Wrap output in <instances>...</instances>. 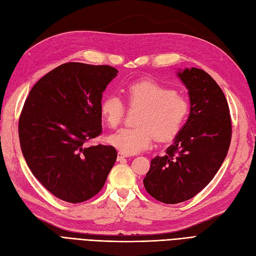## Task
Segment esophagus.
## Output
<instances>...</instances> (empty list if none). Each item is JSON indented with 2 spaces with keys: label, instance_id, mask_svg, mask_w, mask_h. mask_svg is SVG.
Segmentation results:
<instances>
[{
  "label": "esophagus",
  "instance_id": "esophagus-1",
  "mask_svg": "<svg viewBox=\"0 0 256 256\" xmlns=\"http://www.w3.org/2000/svg\"><path fill=\"white\" fill-rule=\"evenodd\" d=\"M128 156L126 154L122 153V152H118V154H117V162H122V160H125Z\"/></svg>",
  "mask_w": 256,
  "mask_h": 256
}]
</instances>
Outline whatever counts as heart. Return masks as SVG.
<instances>
[{
    "label": "heart",
    "mask_w": 256,
    "mask_h": 256,
    "mask_svg": "<svg viewBox=\"0 0 256 256\" xmlns=\"http://www.w3.org/2000/svg\"><path fill=\"white\" fill-rule=\"evenodd\" d=\"M129 106L142 110L136 118L138 127L122 128L108 138L113 146L126 155L148 150L155 139L168 141L181 131L190 112L185 96L150 80L131 82L126 87ZM101 115L108 125L116 128L125 114V104L118 96L111 94L102 100Z\"/></svg>",
    "instance_id": "heart-1"
}]
</instances>
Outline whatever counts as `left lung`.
<instances>
[{
    "label": "left lung",
    "instance_id": "8db88e82",
    "mask_svg": "<svg viewBox=\"0 0 256 256\" xmlns=\"http://www.w3.org/2000/svg\"><path fill=\"white\" fill-rule=\"evenodd\" d=\"M178 76L188 90V118L166 155L150 160L143 180L152 197L169 204L186 202L211 182L232 140L228 103L216 82L197 68L178 71Z\"/></svg>",
    "mask_w": 256,
    "mask_h": 256
}]
</instances>
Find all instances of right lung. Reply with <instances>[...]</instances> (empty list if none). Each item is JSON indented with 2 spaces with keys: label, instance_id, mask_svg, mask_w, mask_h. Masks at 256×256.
Wrapping results in <instances>:
<instances>
[{
  "label": "right lung",
  "instance_id": "right-lung-1",
  "mask_svg": "<svg viewBox=\"0 0 256 256\" xmlns=\"http://www.w3.org/2000/svg\"><path fill=\"white\" fill-rule=\"evenodd\" d=\"M118 73L110 66L64 64L31 89L20 114V146L33 176L66 202H86L117 158L111 145L85 146L102 132V92Z\"/></svg>",
  "mask_w": 256,
  "mask_h": 256
}]
</instances>
